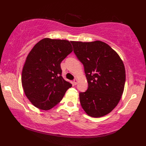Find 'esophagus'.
Listing matches in <instances>:
<instances>
[{
  "mask_svg": "<svg viewBox=\"0 0 146 146\" xmlns=\"http://www.w3.org/2000/svg\"><path fill=\"white\" fill-rule=\"evenodd\" d=\"M78 79L77 78H75V80H74V81H73V83H74V85H77L78 84Z\"/></svg>",
  "mask_w": 146,
  "mask_h": 146,
  "instance_id": "esophagus-1",
  "label": "esophagus"
}]
</instances>
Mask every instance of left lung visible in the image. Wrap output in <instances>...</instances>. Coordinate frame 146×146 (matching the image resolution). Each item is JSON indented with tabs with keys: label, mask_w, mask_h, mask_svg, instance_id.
Segmentation results:
<instances>
[{
	"label": "left lung",
	"mask_w": 146,
	"mask_h": 146,
	"mask_svg": "<svg viewBox=\"0 0 146 146\" xmlns=\"http://www.w3.org/2000/svg\"><path fill=\"white\" fill-rule=\"evenodd\" d=\"M73 51L83 64L88 87L79 94L83 109L89 116L109 113L122 97L125 70L117 52L104 42L71 41Z\"/></svg>",
	"instance_id": "8db88e82"
}]
</instances>
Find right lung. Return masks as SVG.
<instances>
[{"label":"right lung","mask_w":146,"mask_h":146,"mask_svg":"<svg viewBox=\"0 0 146 146\" xmlns=\"http://www.w3.org/2000/svg\"><path fill=\"white\" fill-rule=\"evenodd\" d=\"M73 51L67 40L44 38L27 55L22 71L24 92L32 104L48 110L60 103L72 86L61 76L60 64Z\"/></svg>","instance_id":"1"}]
</instances>
